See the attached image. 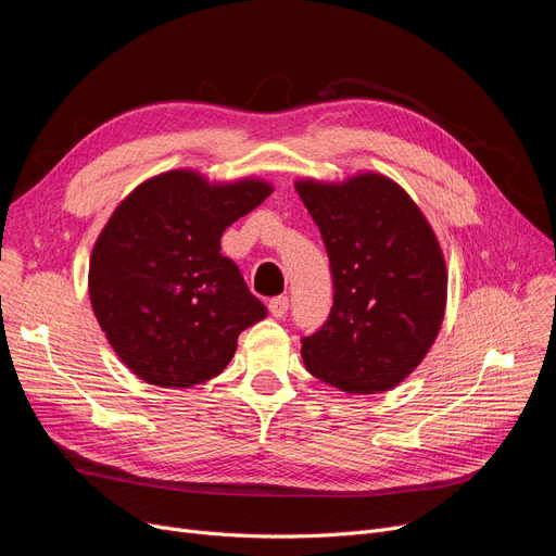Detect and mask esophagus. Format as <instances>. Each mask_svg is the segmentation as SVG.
I'll return each instance as SVG.
<instances>
[{
  "label": "esophagus",
  "mask_w": 556,
  "mask_h": 556,
  "mask_svg": "<svg viewBox=\"0 0 556 556\" xmlns=\"http://www.w3.org/2000/svg\"><path fill=\"white\" fill-rule=\"evenodd\" d=\"M268 311L273 317L281 319L288 313V298H275L268 302Z\"/></svg>",
  "instance_id": "34e87169"
}]
</instances>
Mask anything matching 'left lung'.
I'll return each mask as SVG.
<instances>
[{
    "label": "left lung",
    "instance_id": "left-lung-1",
    "mask_svg": "<svg viewBox=\"0 0 556 556\" xmlns=\"http://www.w3.org/2000/svg\"><path fill=\"white\" fill-rule=\"evenodd\" d=\"M323 233L333 306L302 338L306 369L346 394L396 388L426 358L446 311V261L415 200L381 173L298 180Z\"/></svg>",
    "mask_w": 556,
    "mask_h": 556
}]
</instances>
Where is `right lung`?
I'll return each instance as SVG.
<instances>
[{
  "label": "right lung",
  "mask_w": 556,
  "mask_h": 556,
  "mask_svg": "<svg viewBox=\"0 0 556 556\" xmlns=\"http://www.w3.org/2000/svg\"><path fill=\"white\" fill-rule=\"evenodd\" d=\"M270 193L258 178L210 182L178 168L141 182L112 212L87 286L110 346L141 381H210L233 358L241 331L268 315L220 254V237Z\"/></svg>",
  "instance_id": "obj_1"
}]
</instances>
